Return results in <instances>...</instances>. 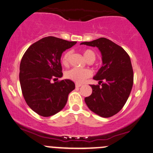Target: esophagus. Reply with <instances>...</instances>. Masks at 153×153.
Returning <instances> with one entry per match:
<instances>
[{"mask_svg":"<svg viewBox=\"0 0 153 153\" xmlns=\"http://www.w3.org/2000/svg\"><path fill=\"white\" fill-rule=\"evenodd\" d=\"M75 86H76V88H79V87H81L82 85H81V84H75Z\"/></svg>","mask_w":153,"mask_h":153,"instance_id":"1","label":"esophagus"}]
</instances>
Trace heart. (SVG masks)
Instances as JSON below:
<instances>
[{
	"label": "heart",
	"mask_w": 153,
	"mask_h": 153,
	"mask_svg": "<svg viewBox=\"0 0 153 153\" xmlns=\"http://www.w3.org/2000/svg\"><path fill=\"white\" fill-rule=\"evenodd\" d=\"M83 55H84V58L86 59L87 62H93L96 58V54L94 51L90 49H86L83 51ZM71 56H72V51H69L63 55L62 58V62L63 65H68L70 60ZM92 75V72L88 69H77L73 68L69 69L65 72V77L69 80H71L76 84H81L83 83L86 79L89 78Z\"/></svg>",
	"instance_id": "b5f03b06"
}]
</instances>
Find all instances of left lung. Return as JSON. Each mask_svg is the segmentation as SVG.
Segmentation results:
<instances>
[{"label":"left lung","mask_w":153,"mask_h":153,"mask_svg":"<svg viewBox=\"0 0 153 153\" xmlns=\"http://www.w3.org/2000/svg\"><path fill=\"white\" fill-rule=\"evenodd\" d=\"M81 44L98 48L102 60V66L94 77L99 81L98 84L91 85L92 94L85 98V102L98 115L110 117L122 110L131 91L134 72L130 57L122 47L106 38Z\"/></svg>","instance_id":"obj_1"}]
</instances>
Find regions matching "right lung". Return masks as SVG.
<instances>
[{"label":"right lung","mask_w":153,"mask_h":153,"mask_svg":"<svg viewBox=\"0 0 153 153\" xmlns=\"http://www.w3.org/2000/svg\"><path fill=\"white\" fill-rule=\"evenodd\" d=\"M76 43L54 36L43 38L26 51L19 66V82L24 98L33 111L50 117L62 110L68 95L75 88L72 81L62 76V53Z\"/></svg>","instance_id":"add662e5"}]
</instances>
